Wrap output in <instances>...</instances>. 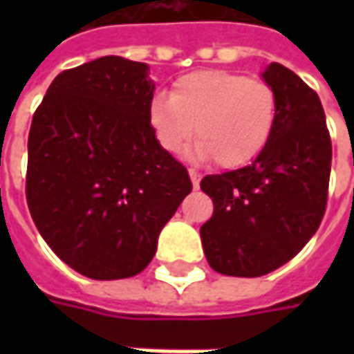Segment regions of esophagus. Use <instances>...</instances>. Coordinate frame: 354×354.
Returning a JSON list of instances; mask_svg holds the SVG:
<instances>
[{
  "instance_id": "1",
  "label": "esophagus",
  "mask_w": 354,
  "mask_h": 354,
  "mask_svg": "<svg viewBox=\"0 0 354 354\" xmlns=\"http://www.w3.org/2000/svg\"><path fill=\"white\" fill-rule=\"evenodd\" d=\"M189 178H192V184L195 189H199V184H201V174L197 170L189 169Z\"/></svg>"
}]
</instances>
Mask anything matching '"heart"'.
<instances>
[{
    "mask_svg": "<svg viewBox=\"0 0 354 354\" xmlns=\"http://www.w3.org/2000/svg\"><path fill=\"white\" fill-rule=\"evenodd\" d=\"M277 100L273 88L225 70H199L176 80L172 94H155L147 106V123L169 153L199 142L193 159H214L222 169L254 161L271 138Z\"/></svg>",
    "mask_w": 354,
    "mask_h": 354,
    "instance_id": "heart-1",
    "label": "heart"
}]
</instances>
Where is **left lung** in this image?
<instances>
[{
    "label": "left lung",
    "instance_id": "1",
    "mask_svg": "<svg viewBox=\"0 0 354 354\" xmlns=\"http://www.w3.org/2000/svg\"><path fill=\"white\" fill-rule=\"evenodd\" d=\"M277 100L271 138L243 169L201 180L214 214L201 225L210 267L230 277L279 269L319 230L326 210L332 142L320 98L279 62L261 72Z\"/></svg>",
    "mask_w": 354,
    "mask_h": 354
}]
</instances>
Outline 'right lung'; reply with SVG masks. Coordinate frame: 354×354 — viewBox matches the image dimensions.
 I'll use <instances>...</instances> for the list:
<instances>
[{
	"mask_svg": "<svg viewBox=\"0 0 354 354\" xmlns=\"http://www.w3.org/2000/svg\"><path fill=\"white\" fill-rule=\"evenodd\" d=\"M149 66L102 57L58 73L32 119L26 199L60 260L96 281L134 277L192 192L147 123Z\"/></svg>",
	"mask_w": 354,
	"mask_h": 354,
	"instance_id": "obj_1",
	"label": "right lung"
}]
</instances>
